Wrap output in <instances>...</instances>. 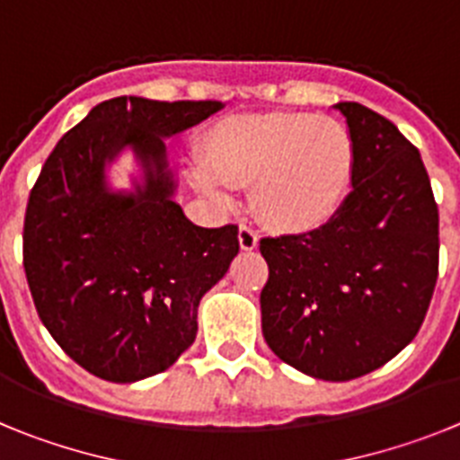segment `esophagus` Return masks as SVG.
<instances>
[{
	"instance_id": "obj_1",
	"label": "esophagus",
	"mask_w": 460,
	"mask_h": 460,
	"mask_svg": "<svg viewBox=\"0 0 460 460\" xmlns=\"http://www.w3.org/2000/svg\"><path fill=\"white\" fill-rule=\"evenodd\" d=\"M239 246L242 251H253L258 246V233L249 226H239Z\"/></svg>"
}]
</instances>
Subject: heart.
I'll return each instance as SVG.
<instances>
[{
	"label": "heart",
	"instance_id": "1",
	"mask_svg": "<svg viewBox=\"0 0 460 460\" xmlns=\"http://www.w3.org/2000/svg\"><path fill=\"white\" fill-rule=\"evenodd\" d=\"M355 174V140L343 121L313 112H260L211 131L198 186L218 202L253 184V209L283 233H306L334 217Z\"/></svg>",
	"mask_w": 460,
	"mask_h": 460
}]
</instances>
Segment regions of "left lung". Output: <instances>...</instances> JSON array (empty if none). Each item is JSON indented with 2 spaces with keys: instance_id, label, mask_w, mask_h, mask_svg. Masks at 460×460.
I'll list each match as a JSON object with an SVG mask.
<instances>
[{
  "instance_id": "8db88e82",
  "label": "left lung",
  "mask_w": 460,
  "mask_h": 460,
  "mask_svg": "<svg viewBox=\"0 0 460 460\" xmlns=\"http://www.w3.org/2000/svg\"><path fill=\"white\" fill-rule=\"evenodd\" d=\"M336 110L355 140L352 190L324 226L265 237L262 334L296 371L345 382L417 336L438 280V205L412 142L367 105Z\"/></svg>"
}]
</instances>
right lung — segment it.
I'll return each instance as SVG.
<instances>
[{
  "mask_svg": "<svg viewBox=\"0 0 460 460\" xmlns=\"http://www.w3.org/2000/svg\"><path fill=\"white\" fill-rule=\"evenodd\" d=\"M218 101L117 96L57 142L24 214V274L39 318L84 371L136 382L165 371L198 334V306L239 253L237 226L200 227L172 200L165 137L218 112ZM131 148L136 191L104 168Z\"/></svg>",
  "mask_w": 460,
  "mask_h": 460,
  "instance_id": "add662e5",
  "label": "right lung"
}]
</instances>
